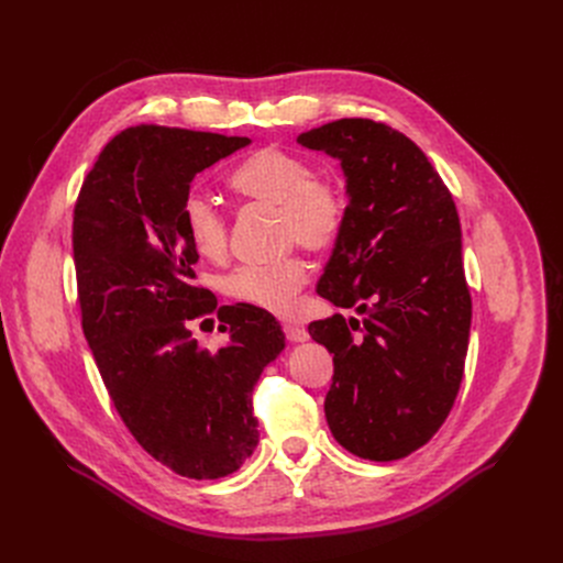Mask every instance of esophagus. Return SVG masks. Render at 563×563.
Returning <instances> with one entry per match:
<instances>
[{
	"mask_svg": "<svg viewBox=\"0 0 563 563\" xmlns=\"http://www.w3.org/2000/svg\"><path fill=\"white\" fill-rule=\"evenodd\" d=\"M284 334H286V339H288L290 343H300V341H307V339H309V332H307L305 328L290 325V323L284 325Z\"/></svg>",
	"mask_w": 563,
	"mask_h": 563,
	"instance_id": "obj_1",
	"label": "esophagus"
}]
</instances>
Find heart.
Listing matches in <instances>:
<instances>
[{"instance_id": "b5f03b06", "label": "heart", "mask_w": 563, "mask_h": 563, "mask_svg": "<svg viewBox=\"0 0 563 563\" xmlns=\"http://www.w3.org/2000/svg\"><path fill=\"white\" fill-rule=\"evenodd\" d=\"M229 183L238 195L275 206V227L282 245L325 252L334 247L343 231L345 197L339 183L313 174V165L300 153L263 146L231 172ZM180 222L192 247L203 258H224L229 250V218L216 201L201 192H187L180 203ZM307 279V261L290 252L275 261L233 267L222 279V290L235 302L290 316Z\"/></svg>"}]
</instances>
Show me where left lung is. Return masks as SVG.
Wrapping results in <instances>:
<instances>
[{"instance_id":"1","label":"left lung","mask_w":563,"mask_h":563,"mask_svg":"<svg viewBox=\"0 0 563 563\" xmlns=\"http://www.w3.org/2000/svg\"><path fill=\"white\" fill-rule=\"evenodd\" d=\"M298 144L339 157L351 197L316 290L364 313L309 323L334 355L330 431L360 459H406L440 431L465 371L472 298L456 203L423 151L380 121L339 119Z\"/></svg>"}]
</instances>
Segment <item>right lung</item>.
<instances>
[{
    "label": "right lung",
    "instance_id": "add662e5",
    "mask_svg": "<svg viewBox=\"0 0 563 563\" xmlns=\"http://www.w3.org/2000/svg\"><path fill=\"white\" fill-rule=\"evenodd\" d=\"M247 144L218 132L125 128L100 151L73 210L77 300L104 389L148 456L199 481L252 456V391L284 347L273 313L218 307L197 284L199 254L180 222L192 178ZM210 312L230 332L216 354L191 336L194 320Z\"/></svg>",
    "mask_w": 563,
    "mask_h": 563
}]
</instances>
